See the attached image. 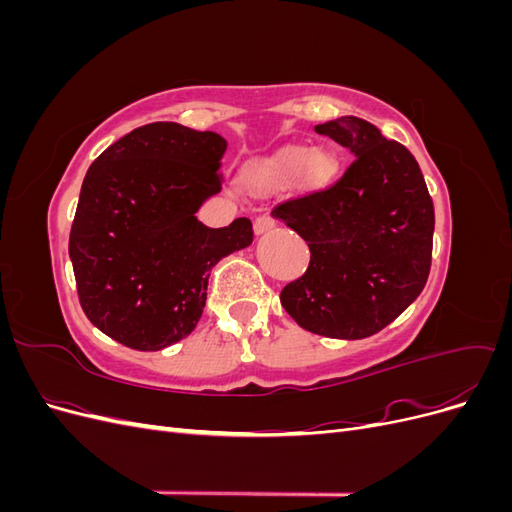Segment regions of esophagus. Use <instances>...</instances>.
<instances>
[{
    "label": "esophagus",
    "instance_id": "obj_1",
    "mask_svg": "<svg viewBox=\"0 0 512 512\" xmlns=\"http://www.w3.org/2000/svg\"><path fill=\"white\" fill-rule=\"evenodd\" d=\"M273 226H275L273 218H269V215H260V218H256L254 222V232L256 235H265V232H269Z\"/></svg>",
    "mask_w": 512,
    "mask_h": 512
}]
</instances>
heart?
<instances>
[{
    "label": "heart",
    "instance_id": "heart-1",
    "mask_svg": "<svg viewBox=\"0 0 512 512\" xmlns=\"http://www.w3.org/2000/svg\"><path fill=\"white\" fill-rule=\"evenodd\" d=\"M339 162L327 149L292 147L265 166L254 168L245 175L243 183L247 190L256 194H275L294 181L301 190H322L335 179Z\"/></svg>",
    "mask_w": 512,
    "mask_h": 512
}]
</instances>
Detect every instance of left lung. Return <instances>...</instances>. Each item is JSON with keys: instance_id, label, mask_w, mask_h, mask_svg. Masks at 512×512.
<instances>
[{"instance_id": "left-lung-1", "label": "left lung", "mask_w": 512, "mask_h": 512, "mask_svg": "<svg viewBox=\"0 0 512 512\" xmlns=\"http://www.w3.org/2000/svg\"><path fill=\"white\" fill-rule=\"evenodd\" d=\"M354 156L344 177L273 209L312 258L280 301L309 333L363 339L391 324L425 288L433 203L412 153L359 117L314 128Z\"/></svg>"}]
</instances>
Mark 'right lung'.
<instances>
[{
	"label": "right lung",
	"mask_w": 512,
	"mask_h": 512,
	"mask_svg": "<svg viewBox=\"0 0 512 512\" xmlns=\"http://www.w3.org/2000/svg\"><path fill=\"white\" fill-rule=\"evenodd\" d=\"M226 138L173 121L121 136L83 179L70 260L85 316L115 342L153 352L188 337L209 273L254 239L252 222L196 220L222 190Z\"/></svg>",
	"instance_id": "1"
}]
</instances>
